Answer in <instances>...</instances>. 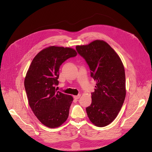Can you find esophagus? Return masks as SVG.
<instances>
[{"instance_id":"34e87169","label":"esophagus","mask_w":152,"mask_h":152,"mask_svg":"<svg viewBox=\"0 0 152 152\" xmlns=\"http://www.w3.org/2000/svg\"><path fill=\"white\" fill-rule=\"evenodd\" d=\"M80 97H81V95H75V96H74V99H76V100H77V99H79V98H80Z\"/></svg>"}]
</instances>
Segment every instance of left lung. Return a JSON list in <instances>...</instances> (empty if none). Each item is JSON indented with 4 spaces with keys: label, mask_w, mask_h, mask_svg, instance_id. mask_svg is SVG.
Returning <instances> with one entry per match:
<instances>
[{
    "label": "left lung",
    "mask_w": 152,
    "mask_h": 152,
    "mask_svg": "<svg viewBox=\"0 0 152 152\" xmlns=\"http://www.w3.org/2000/svg\"><path fill=\"white\" fill-rule=\"evenodd\" d=\"M76 49L85 60L91 76L96 81L91 93V105L86 108L90 121L98 127L112 122L120 111L126 97V77L123 64L106 42L96 40Z\"/></svg>",
    "instance_id": "1"
}]
</instances>
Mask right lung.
<instances>
[{"label":"right lung","mask_w":152,"mask_h":152,"mask_svg":"<svg viewBox=\"0 0 152 152\" xmlns=\"http://www.w3.org/2000/svg\"><path fill=\"white\" fill-rule=\"evenodd\" d=\"M77 55L71 48L51 46L38 53L25 79L29 105L44 125L54 128L65 123L73 98L57 91L59 68L67 59Z\"/></svg>","instance_id":"right-lung-1"}]
</instances>
